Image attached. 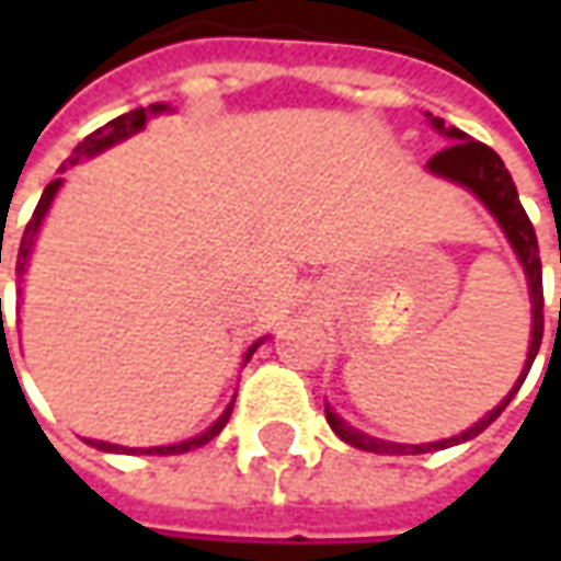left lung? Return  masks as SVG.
Masks as SVG:
<instances>
[{"label":"left lung","instance_id":"obj_1","mask_svg":"<svg viewBox=\"0 0 561 561\" xmlns=\"http://www.w3.org/2000/svg\"><path fill=\"white\" fill-rule=\"evenodd\" d=\"M426 119L433 123V128H438L447 140H454L450 147H445L442 152H435L433 159L426 161V168L435 176H445L450 183L466 185L469 192L481 197L483 207L490 209L495 216V221L502 225V231L514 245L519 264L526 270V279H529V297H531V342L529 354H526V366L519 373L517 385L511 388L505 400L495 405L493 412L483 414L481 421L469 426L466 433L454 435V438H445V442H430V445H397V442H381V438H373V435L357 433L354 426L336 417V414L328 412V423L333 433L340 435L342 442H348L352 447H360V450H369V454H430V450H442V447L459 445V442H469L474 435H481L490 423L505 412V405L514 400V393L523 388V381L529 376L531 364H535V354L541 348L543 336V285H541V255H538V237H535V228H531L526 209L519 204L517 185L507 173L505 161L495 156V149H490L481 140H471L466 131H459L454 126H445V119L426 114Z\"/></svg>","mask_w":561,"mask_h":561}]
</instances>
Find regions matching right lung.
<instances>
[{
    "instance_id": "right-lung-1",
    "label": "right lung",
    "mask_w": 561,
    "mask_h": 561,
    "mask_svg": "<svg viewBox=\"0 0 561 561\" xmlns=\"http://www.w3.org/2000/svg\"><path fill=\"white\" fill-rule=\"evenodd\" d=\"M161 111H168V104H149V111H144V107H138V111H128V114L116 116V119H111L107 126L95 128L90 138H83V144H78V149L71 152V159L59 168V171H66V168H75L80 159H92V156H99L102 149L114 147V144H119V140L131 138V135H138L140 128L147 126L149 114H161ZM59 185H62V180H54V183L44 188L42 201H38V207H35V213H32L30 225H26V231H23V240H20V252H18V276H23V270H26V261H30V252H32V243H35V233H38V228H42V219L47 216V209H50V204H54V195L59 192ZM0 318H2V297H0ZM264 340H257L249 352H245V360L255 354V348L261 345ZM233 412V402L225 409V412L219 414V421L213 423V426H207L204 433L195 435V438H188V442H180V445H164V447H119V445H107V442H95V438H90L92 447H99V450H107V454H147V457H168V454H185V450H195V447H204L207 442H213L216 435L225 430V423H228V417H231Z\"/></svg>"
}]
</instances>
